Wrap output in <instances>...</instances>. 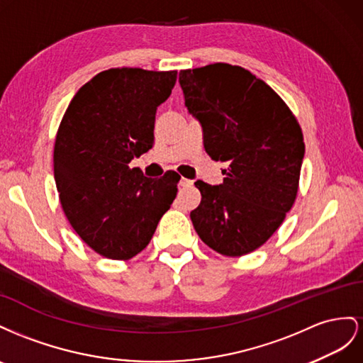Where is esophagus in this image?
Instances as JSON below:
<instances>
[{"label":"esophagus","instance_id":"obj_1","mask_svg":"<svg viewBox=\"0 0 363 363\" xmlns=\"http://www.w3.org/2000/svg\"><path fill=\"white\" fill-rule=\"evenodd\" d=\"M179 185H181V187H185V189H187V187H191V185H193V181H190V179H185V178H181Z\"/></svg>","mask_w":363,"mask_h":363}]
</instances>
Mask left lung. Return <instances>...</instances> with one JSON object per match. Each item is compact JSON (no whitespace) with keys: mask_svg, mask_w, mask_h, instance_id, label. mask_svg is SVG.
Wrapping results in <instances>:
<instances>
[{"mask_svg":"<svg viewBox=\"0 0 363 363\" xmlns=\"http://www.w3.org/2000/svg\"><path fill=\"white\" fill-rule=\"evenodd\" d=\"M185 106L201 123L203 147L228 162L223 184L196 181L190 213L205 245L226 257L260 247L283 223L298 193L303 132L277 92L247 69L211 64L179 71Z\"/></svg>","mask_w":363,"mask_h":363,"instance_id":"8db88e82","label":"left lung"}]
</instances>
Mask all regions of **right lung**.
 Wrapping results in <instances>:
<instances>
[{"label":"right lung","mask_w":363,"mask_h":363,"mask_svg":"<svg viewBox=\"0 0 363 363\" xmlns=\"http://www.w3.org/2000/svg\"><path fill=\"white\" fill-rule=\"evenodd\" d=\"M176 71L111 68L72 97L55 143V181L62 208L89 247L129 260L146 247L178 193L181 176L146 178L129 162L153 147L157 109Z\"/></svg>","instance_id":"obj_1"}]
</instances>
